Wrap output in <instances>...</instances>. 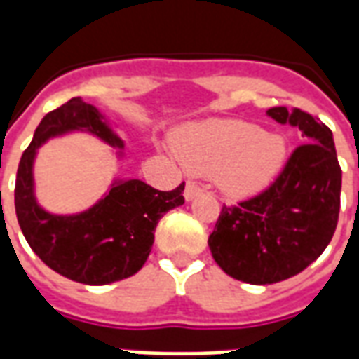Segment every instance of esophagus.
Instances as JSON below:
<instances>
[{
  "instance_id": "1",
  "label": "esophagus",
  "mask_w": 359,
  "mask_h": 359,
  "mask_svg": "<svg viewBox=\"0 0 359 359\" xmlns=\"http://www.w3.org/2000/svg\"><path fill=\"white\" fill-rule=\"evenodd\" d=\"M200 194H202V188L198 187L196 182H192V180H188L187 188H184V198H187L188 202H190V200H194L196 196H200Z\"/></svg>"
}]
</instances>
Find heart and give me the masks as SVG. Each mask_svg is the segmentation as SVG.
Here are the masks:
<instances>
[{
    "instance_id": "1",
    "label": "heart",
    "mask_w": 359,
    "mask_h": 359,
    "mask_svg": "<svg viewBox=\"0 0 359 359\" xmlns=\"http://www.w3.org/2000/svg\"><path fill=\"white\" fill-rule=\"evenodd\" d=\"M179 154L190 171L215 175L226 198L242 200L277 179L286 159V140L252 123L219 118L188 128L180 136Z\"/></svg>"
}]
</instances>
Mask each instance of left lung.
Segmentation results:
<instances>
[{
  "instance_id": "left-lung-1",
  "label": "left lung",
  "mask_w": 359,
  "mask_h": 359,
  "mask_svg": "<svg viewBox=\"0 0 359 359\" xmlns=\"http://www.w3.org/2000/svg\"><path fill=\"white\" fill-rule=\"evenodd\" d=\"M271 118L298 126L306 144L262 194L223 205L210 250L229 277L273 285L298 275L329 246L340 210V171L331 128L300 109L271 107Z\"/></svg>"
}]
</instances>
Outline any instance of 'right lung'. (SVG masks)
I'll list each match as a JSON object with an SVG mask.
<instances>
[{
	"instance_id": "1",
	"label": "right lung",
	"mask_w": 359,
	"mask_h": 359,
	"mask_svg": "<svg viewBox=\"0 0 359 359\" xmlns=\"http://www.w3.org/2000/svg\"><path fill=\"white\" fill-rule=\"evenodd\" d=\"M73 130H86L113 148H123V140L94 105L81 97L69 100L42 118L20 157L15 211L30 248L48 267L82 285H109L133 277L146 264L159 219L184 203V182L163 192L138 179L115 180L90 210L76 215L50 213L36 202V151L46 140Z\"/></svg>"
}]
</instances>
